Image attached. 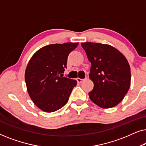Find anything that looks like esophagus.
Segmentation results:
<instances>
[{
	"label": "esophagus",
	"instance_id": "esophagus-1",
	"mask_svg": "<svg viewBox=\"0 0 146 146\" xmlns=\"http://www.w3.org/2000/svg\"><path fill=\"white\" fill-rule=\"evenodd\" d=\"M76 80H77V82L78 83H81V82H82L84 81V79H81V78H78L76 79Z\"/></svg>",
	"mask_w": 146,
	"mask_h": 146
}]
</instances>
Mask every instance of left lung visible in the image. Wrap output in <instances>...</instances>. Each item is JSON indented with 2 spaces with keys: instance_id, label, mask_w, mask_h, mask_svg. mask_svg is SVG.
<instances>
[{
  "instance_id": "1",
  "label": "left lung",
  "mask_w": 146,
  "mask_h": 146,
  "mask_svg": "<svg viewBox=\"0 0 146 146\" xmlns=\"http://www.w3.org/2000/svg\"><path fill=\"white\" fill-rule=\"evenodd\" d=\"M82 47L91 62L89 77L94 88L92 101L102 108H110L122 100L130 86V67L125 57L108 44L84 42Z\"/></svg>"
}]
</instances>
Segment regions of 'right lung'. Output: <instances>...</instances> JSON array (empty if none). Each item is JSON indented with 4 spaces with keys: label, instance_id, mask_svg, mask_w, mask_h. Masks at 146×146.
Wrapping results in <instances>:
<instances>
[{
    "label": "right lung",
    "instance_id": "1",
    "mask_svg": "<svg viewBox=\"0 0 146 146\" xmlns=\"http://www.w3.org/2000/svg\"><path fill=\"white\" fill-rule=\"evenodd\" d=\"M78 43L54 44L44 46L33 56L25 71L28 92L38 108L52 112L68 101L77 81L62 77L69 54Z\"/></svg>",
    "mask_w": 146,
    "mask_h": 146
}]
</instances>
